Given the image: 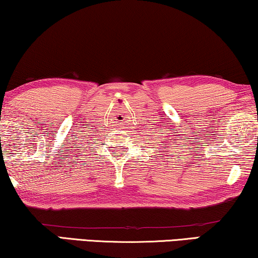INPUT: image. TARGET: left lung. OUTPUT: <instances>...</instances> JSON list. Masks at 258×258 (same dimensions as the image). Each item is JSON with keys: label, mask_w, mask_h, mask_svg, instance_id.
I'll use <instances>...</instances> for the list:
<instances>
[{"label": "left lung", "mask_w": 258, "mask_h": 258, "mask_svg": "<svg viewBox=\"0 0 258 258\" xmlns=\"http://www.w3.org/2000/svg\"><path fill=\"white\" fill-rule=\"evenodd\" d=\"M164 148H167V147H164Z\"/></svg>", "instance_id": "obj_1"}]
</instances>
